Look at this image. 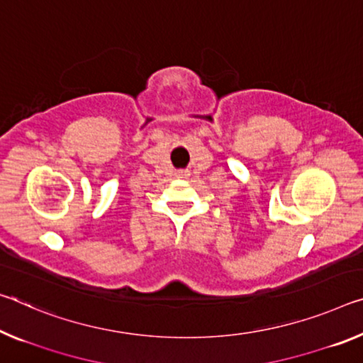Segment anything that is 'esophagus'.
Segmentation results:
<instances>
[{
  "mask_svg": "<svg viewBox=\"0 0 363 363\" xmlns=\"http://www.w3.org/2000/svg\"><path fill=\"white\" fill-rule=\"evenodd\" d=\"M177 176H179V177H187L189 176V171L187 169H179V171H177Z\"/></svg>",
  "mask_w": 363,
  "mask_h": 363,
  "instance_id": "1",
  "label": "esophagus"
}]
</instances>
